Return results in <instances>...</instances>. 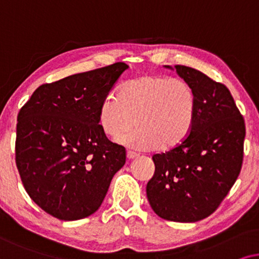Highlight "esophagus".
I'll return each instance as SVG.
<instances>
[{
	"label": "esophagus",
	"mask_w": 259,
	"mask_h": 259,
	"mask_svg": "<svg viewBox=\"0 0 259 259\" xmlns=\"http://www.w3.org/2000/svg\"><path fill=\"white\" fill-rule=\"evenodd\" d=\"M139 155L135 154V153H132V151H127L126 153V158L127 160H134V158H136Z\"/></svg>",
	"instance_id": "obj_1"
}]
</instances>
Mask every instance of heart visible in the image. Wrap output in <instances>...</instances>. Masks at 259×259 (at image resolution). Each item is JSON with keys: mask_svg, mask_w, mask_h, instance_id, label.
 I'll use <instances>...</instances> for the list:
<instances>
[{"mask_svg": "<svg viewBox=\"0 0 259 259\" xmlns=\"http://www.w3.org/2000/svg\"><path fill=\"white\" fill-rule=\"evenodd\" d=\"M195 95L181 79L143 74L130 79L119 94H110L99 108V126L109 139H123L132 149L147 151L180 144L191 132L195 117Z\"/></svg>", "mask_w": 259, "mask_h": 259, "instance_id": "1", "label": "heart"}]
</instances>
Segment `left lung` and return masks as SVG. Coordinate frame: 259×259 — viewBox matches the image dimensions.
I'll list each match as a JSON object with an SVG mask.
<instances>
[{
	"label": "left lung",
	"instance_id": "8db88e82",
	"mask_svg": "<svg viewBox=\"0 0 259 259\" xmlns=\"http://www.w3.org/2000/svg\"><path fill=\"white\" fill-rule=\"evenodd\" d=\"M174 68L194 91V122L179 146L153 156L155 173L147 184V196L160 218L195 223L211 215L236 182L245 123L225 85L195 68Z\"/></svg>",
	"mask_w": 259,
	"mask_h": 259
}]
</instances>
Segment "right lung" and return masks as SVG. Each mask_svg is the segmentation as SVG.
Wrapping results in <instances>:
<instances>
[{
    "label": "right lung",
    "mask_w": 259,
    "mask_h": 259,
    "mask_svg": "<svg viewBox=\"0 0 259 259\" xmlns=\"http://www.w3.org/2000/svg\"><path fill=\"white\" fill-rule=\"evenodd\" d=\"M129 67L115 63L37 88L17 116L15 160L26 192L65 222L94 214L125 148L99 126L101 104Z\"/></svg>",
    "instance_id": "obj_1"
}]
</instances>
